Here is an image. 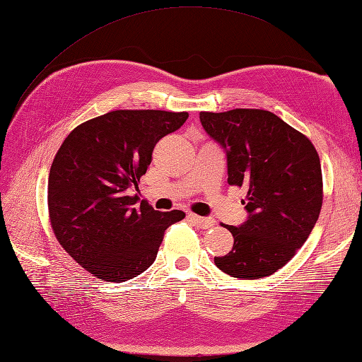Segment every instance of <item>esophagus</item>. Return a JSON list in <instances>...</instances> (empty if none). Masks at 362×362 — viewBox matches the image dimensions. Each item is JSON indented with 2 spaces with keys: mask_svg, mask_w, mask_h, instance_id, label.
<instances>
[{
  "mask_svg": "<svg viewBox=\"0 0 362 362\" xmlns=\"http://www.w3.org/2000/svg\"><path fill=\"white\" fill-rule=\"evenodd\" d=\"M187 216H189L190 221L198 224L201 228H210V227L215 226V221L211 218H202V216H198L195 214H189Z\"/></svg>",
  "mask_w": 362,
  "mask_h": 362,
  "instance_id": "esophagus-1",
  "label": "esophagus"
}]
</instances>
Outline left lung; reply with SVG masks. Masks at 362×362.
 <instances>
[{
  "label": "left lung",
  "instance_id": "1",
  "mask_svg": "<svg viewBox=\"0 0 362 362\" xmlns=\"http://www.w3.org/2000/svg\"><path fill=\"white\" fill-rule=\"evenodd\" d=\"M207 135L224 148L227 182L247 189V219L226 226L233 247L215 264L241 279L269 276L293 258L322 206L320 156L310 139L275 113L235 109L201 112Z\"/></svg>",
  "mask_w": 362,
  "mask_h": 362
}]
</instances>
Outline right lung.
Wrapping results in <instances>:
<instances>
[{
  "label": "right lung",
  "mask_w": 362,
  "mask_h": 362,
  "mask_svg": "<svg viewBox=\"0 0 362 362\" xmlns=\"http://www.w3.org/2000/svg\"><path fill=\"white\" fill-rule=\"evenodd\" d=\"M187 112L113 110L75 127L49 173V216L63 249L92 275L124 283L152 266L165 228L186 216L138 202L132 190L163 136Z\"/></svg>",
  "instance_id": "1"
}]
</instances>
